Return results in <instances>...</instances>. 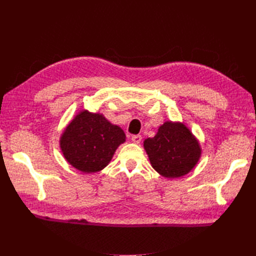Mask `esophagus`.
<instances>
[{
    "instance_id": "1",
    "label": "esophagus",
    "mask_w": 256,
    "mask_h": 256,
    "mask_svg": "<svg viewBox=\"0 0 256 256\" xmlns=\"http://www.w3.org/2000/svg\"><path fill=\"white\" fill-rule=\"evenodd\" d=\"M131 140L134 144H140V140H142V136H140V135H133Z\"/></svg>"
}]
</instances>
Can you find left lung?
I'll use <instances>...</instances> for the list:
<instances>
[{"label":"left lung","instance_id":"8db88e82","mask_svg":"<svg viewBox=\"0 0 256 256\" xmlns=\"http://www.w3.org/2000/svg\"><path fill=\"white\" fill-rule=\"evenodd\" d=\"M152 167L166 178L187 175L197 165L201 146L192 131L180 122L167 121L154 138L144 140Z\"/></svg>","mask_w":256,"mask_h":256}]
</instances>
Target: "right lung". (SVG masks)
Here are the masks:
<instances>
[{"instance_id": "add662e5", "label": "right lung", "mask_w": 256, "mask_h": 256, "mask_svg": "<svg viewBox=\"0 0 256 256\" xmlns=\"http://www.w3.org/2000/svg\"><path fill=\"white\" fill-rule=\"evenodd\" d=\"M125 133L101 113L80 111L60 136V150L70 165L82 172H96L108 165Z\"/></svg>"}]
</instances>
